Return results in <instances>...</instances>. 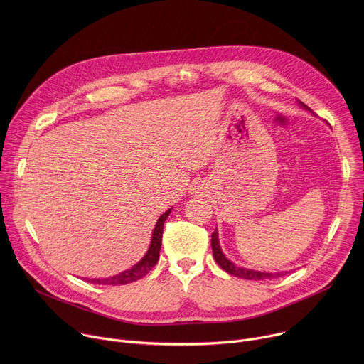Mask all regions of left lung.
Returning <instances> with one entry per match:
<instances>
[{"label": "left lung", "instance_id": "8db88e82", "mask_svg": "<svg viewBox=\"0 0 364 364\" xmlns=\"http://www.w3.org/2000/svg\"><path fill=\"white\" fill-rule=\"evenodd\" d=\"M299 105L314 115V112L311 111L306 105H304L302 102L298 100ZM212 249H213V256H215V261L219 264V267L222 269H225L228 274L235 275L237 278H243V279H250V281H262V279H269V278H278L282 277L285 274H288L287 271L282 272H264V271H255V269H249V268H243V267H237L236 264H233L230 259L226 257V255L223 253L222 247H220V242H219V233L218 229L212 233Z\"/></svg>", "mask_w": 364, "mask_h": 364}]
</instances>
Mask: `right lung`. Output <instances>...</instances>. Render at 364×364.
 I'll use <instances>...</instances> for the list:
<instances>
[{"instance_id":"add662e5","label":"right lung","mask_w":364,"mask_h":364,"mask_svg":"<svg viewBox=\"0 0 364 364\" xmlns=\"http://www.w3.org/2000/svg\"><path fill=\"white\" fill-rule=\"evenodd\" d=\"M173 209H168L167 212H164L160 219L155 223V228L152 230V236H151V243L149 247L146 250V253L142 256L141 261L138 264H135L132 268L109 277V278H95V279H87V282L92 284H99V285H125L129 282H135L138 279H141L142 277H145L154 267L155 264L159 262L160 257V250H161V240H163V229H164V222L167 220V218L170 216Z\"/></svg>"}]
</instances>
